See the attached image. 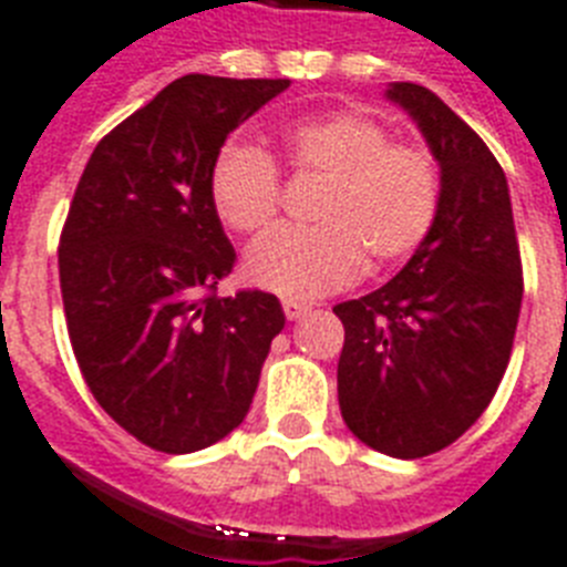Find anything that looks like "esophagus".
<instances>
[{
  "label": "esophagus",
  "instance_id": "obj_1",
  "mask_svg": "<svg viewBox=\"0 0 567 567\" xmlns=\"http://www.w3.org/2000/svg\"><path fill=\"white\" fill-rule=\"evenodd\" d=\"M282 311L288 320H299V317H306L311 311V306L306 302H297V299H282Z\"/></svg>",
  "mask_w": 567,
  "mask_h": 567
}]
</instances>
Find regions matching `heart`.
<instances>
[{
    "mask_svg": "<svg viewBox=\"0 0 567 567\" xmlns=\"http://www.w3.org/2000/svg\"><path fill=\"white\" fill-rule=\"evenodd\" d=\"M293 177L320 179L308 229H276L252 244L244 276L282 297L338 291L372 268L411 259L440 215L443 177L434 154L416 142L390 140L381 122L361 113H326L285 124L279 133ZM209 204L233 233H261L279 215L282 183L274 159L229 142L209 168Z\"/></svg>",
    "mask_w": 567,
    "mask_h": 567,
    "instance_id": "heart-1",
    "label": "heart"
}]
</instances>
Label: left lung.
I'll return each instance as SVG.
<instances>
[{"label": "left lung", "instance_id": "left-lung-1", "mask_svg": "<svg viewBox=\"0 0 567 567\" xmlns=\"http://www.w3.org/2000/svg\"><path fill=\"white\" fill-rule=\"evenodd\" d=\"M440 163L431 236L379 291L334 306L347 329L340 413L370 449L427 457L475 425L498 390L522 311V256L504 168L431 90L390 84Z\"/></svg>", "mask_w": 567, "mask_h": 567}]
</instances>
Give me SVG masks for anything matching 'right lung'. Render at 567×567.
I'll return each mask as SVG.
<instances>
[{"mask_svg": "<svg viewBox=\"0 0 567 567\" xmlns=\"http://www.w3.org/2000/svg\"><path fill=\"white\" fill-rule=\"evenodd\" d=\"M288 86L177 78L95 145L69 206L58 265L78 367L95 402L165 454L241 425L285 326L274 293H215L236 250L209 204V168Z\"/></svg>", "mask_w": 567, "mask_h": 567, "instance_id": "1", "label": "right lung"}]
</instances>
